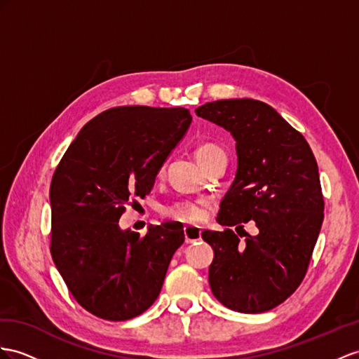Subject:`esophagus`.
<instances>
[{"label": "esophagus", "mask_w": 359, "mask_h": 359, "mask_svg": "<svg viewBox=\"0 0 359 359\" xmlns=\"http://www.w3.org/2000/svg\"><path fill=\"white\" fill-rule=\"evenodd\" d=\"M183 233H185V241L188 244L198 241L200 236H201V231H200L198 226H185V227H183Z\"/></svg>", "instance_id": "obj_1"}]
</instances>
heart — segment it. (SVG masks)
Returning a JSON list of instances; mask_svg holds the SVG:
<instances>
[{
    "mask_svg": "<svg viewBox=\"0 0 359 359\" xmlns=\"http://www.w3.org/2000/svg\"><path fill=\"white\" fill-rule=\"evenodd\" d=\"M215 150H219V147L214 144H201L196 149V158L197 161H201L208 156L209 153H212ZM165 168V165H162L159 172H162ZM163 217H167L170 219H174V222H180V223H200L203 222L208 209L206 203L203 200H176L172 203L167 205L162 209Z\"/></svg>",
    "mask_w": 359,
    "mask_h": 359,
    "instance_id": "1",
    "label": "heart"
}]
</instances>
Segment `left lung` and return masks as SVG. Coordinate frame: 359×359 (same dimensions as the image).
<instances>
[{"instance_id":"obj_1","label":"left lung","mask_w":359,"mask_h":359,"mask_svg":"<svg viewBox=\"0 0 359 359\" xmlns=\"http://www.w3.org/2000/svg\"><path fill=\"white\" fill-rule=\"evenodd\" d=\"M196 114L236 141L235 180L217 222L241 229L253 222L258 227L255 235L245 233V241L231 229L201 233L214 249L210 290L229 309L270 311L305 278L323 223L317 161L302 133L262 101L218 100Z\"/></svg>"}]
</instances>
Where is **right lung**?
I'll list each match as a JSON object with an SVG mask.
<instances>
[{"mask_svg":"<svg viewBox=\"0 0 359 359\" xmlns=\"http://www.w3.org/2000/svg\"><path fill=\"white\" fill-rule=\"evenodd\" d=\"M192 116L185 107L107 109L81 128L51 180V256L74 299L110 321L149 309L162 290L183 226L118 222L128 198L145 197Z\"/></svg>","mask_w":359,"mask_h":359,"instance_id":"add662e5","label":"right lung"}]
</instances>
